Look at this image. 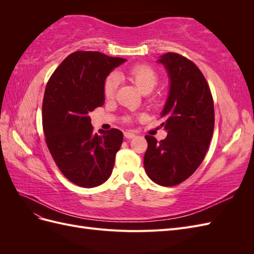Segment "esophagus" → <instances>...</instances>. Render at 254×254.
I'll return each mask as SVG.
<instances>
[{
    "label": "esophagus",
    "instance_id": "1",
    "mask_svg": "<svg viewBox=\"0 0 254 254\" xmlns=\"http://www.w3.org/2000/svg\"><path fill=\"white\" fill-rule=\"evenodd\" d=\"M124 136L126 137V139H133V137H135V134L133 132L128 131V132L124 133Z\"/></svg>",
    "mask_w": 254,
    "mask_h": 254
}]
</instances>
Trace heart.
<instances>
[{
    "label": "heart",
    "instance_id": "1",
    "mask_svg": "<svg viewBox=\"0 0 254 254\" xmlns=\"http://www.w3.org/2000/svg\"><path fill=\"white\" fill-rule=\"evenodd\" d=\"M128 78L131 80L135 86L144 93H148L158 83L159 76L153 68L145 64H135L128 70ZM119 84L118 76L115 74L109 75L104 82V95L106 98H111Z\"/></svg>",
    "mask_w": 254,
    "mask_h": 254
}]
</instances>
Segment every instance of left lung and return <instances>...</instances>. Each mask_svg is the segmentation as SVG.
Listing matches in <instances>:
<instances>
[{
	"label": "left lung",
	"mask_w": 254,
	"mask_h": 254,
	"mask_svg": "<svg viewBox=\"0 0 254 254\" xmlns=\"http://www.w3.org/2000/svg\"><path fill=\"white\" fill-rule=\"evenodd\" d=\"M158 61L171 79L161 113L167 136L158 142L145 135L148 147L144 167L155 183L174 187L193 175L204 159L214 131V103L209 84L193 61L177 53H166Z\"/></svg>",
	"instance_id": "obj_1"
}]
</instances>
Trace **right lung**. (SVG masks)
Here are the masks:
<instances>
[{
    "label": "right lung",
    "instance_id": "obj_1",
    "mask_svg": "<svg viewBox=\"0 0 254 254\" xmlns=\"http://www.w3.org/2000/svg\"><path fill=\"white\" fill-rule=\"evenodd\" d=\"M126 59L99 52L70 54L51 76L42 103V126L48 148L66 179L95 188L109 179L123 132L93 131L89 113L105 103L104 82Z\"/></svg>",
    "mask_w": 254,
    "mask_h": 254
}]
</instances>
